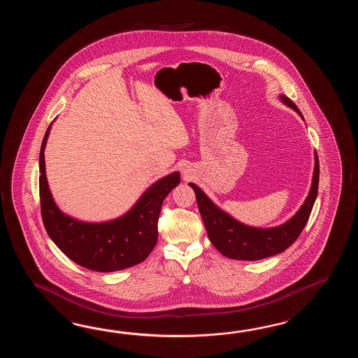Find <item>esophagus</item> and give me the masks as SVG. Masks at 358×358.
Here are the masks:
<instances>
[{"mask_svg": "<svg viewBox=\"0 0 358 358\" xmlns=\"http://www.w3.org/2000/svg\"><path fill=\"white\" fill-rule=\"evenodd\" d=\"M184 176H185V174H184Z\"/></svg>", "mask_w": 358, "mask_h": 358, "instance_id": "34e87169", "label": "esophagus"}]
</instances>
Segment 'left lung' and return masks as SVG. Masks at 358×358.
Listing matches in <instances>:
<instances>
[{
  "instance_id": "obj_1",
  "label": "left lung",
  "mask_w": 358,
  "mask_h": 358,
  "mask_svg": "<svg viewBox=\"0 0 358 358\" xmlns=\"http://www.w3.org/2000/svg\"><path fill=\"white\" fill-rule=\"evenodd\" d=\"M279 99L303 119V115L301 114L299 108L294 102H292V99L284 94H280ZM319 174V157L315 152L311 188L307 197L289 220L273 228H256L236 220L213 203V199H210L194 182H188V185L196 193L198 208L205 224L207 236L215 248L229 259L257 261L285 251L302 233L317 197Z\"/></svg>"
}]
</instances>
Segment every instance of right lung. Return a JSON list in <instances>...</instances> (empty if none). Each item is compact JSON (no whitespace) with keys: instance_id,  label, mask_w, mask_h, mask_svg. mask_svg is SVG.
Listing matches in <instances>:
<instances>
[{"instance_id":"add662e5","label":"right lung","mask_w":358,"mask_h":358,"mask_svg":"<svg viewBox=\"0 0 358 358\" xmlns=\"http://www.w3.org/2000/svg\"><path fill=\"white\" fill-rule=\"evenodd\" d=\"M52 122L39 153L41 211L47 234L65 256L88 270L113 273L141 264L157 243L161 206L180 182V173L174 171L151 184L137 202L116 219L79 220L61 211L47 182L45 148Z\"/></svg>"}]
</instances>
